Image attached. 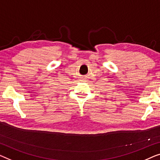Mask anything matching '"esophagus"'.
Returning a JSON list of instances; mask_svg holds the SVG:
<instances>
[{"label": "esophagus", "instance_id": "obj_1", "mask_svg": "<svg viewBox=\"0 0 160 160\" xmlns=\"http://www.w3.org/2000/svg\"><path fill=\"white\" fill-rule=\"evenodd\" d=\"M81 80L83 81V82H85V78H81Z\"/></svg>", "mask_w": 160, "mask_h": 160}]
</instances>
